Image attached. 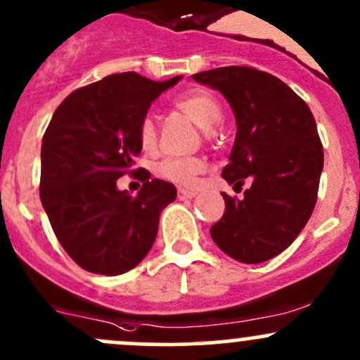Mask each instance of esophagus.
Listing matches in <instances>:
<instances>
[{"label": "esophagus", "mask_w": 360, "mask_h": 360, "mask_svg": "<svg viewBox=\"0 0 360 360\" xmlns=\"http://www.w3.org/2000/svg\"><path fill=\"white\" fill-rule=\"evenodd\" d=\"M192 197H195V192L185 191V188H179V199L180 200H188V199H192Z\"/></svg>", "instance_id": "34e87169"}]
</instances>
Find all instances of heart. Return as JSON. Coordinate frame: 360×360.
Masks as SVG:
<instances>
[{
    "instance_id": "1",
    "label": "heart",
    "mask_w": 360,
    "mask_h": 360,
    "mask_svg": "<svg viewBox=\"0 0 360 360\" xmlns=\"http://www.w3.org/2000/svg\"><path fill=\"white\" fill-rule=\"evenodd\" d=\"M175 108L187 118H191L199 129L211 130L221 118V106L211 92L204 89H194L175 99ZM139 142L144 150L156 149L158 127L153 117L142 118L139 125ZM204 163L197 158H166L156 166V173L161 179L173 181L181 187H191L197 175L202 173Z\"/></svg>"
}]
</instances>
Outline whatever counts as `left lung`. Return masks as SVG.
<instances>
[{
    "label": "left lung",
    "mask_w": 360,
    "mask_h": 360,
    "mask_svg": "<svg viewBox=\"0 0 360 360\" xmlns=\"http://www.w3.org/2000/svg\"><path fill=\"white\" fill-rule=\"evenodd\" d=\"M221 92L233 110L237 137L223 179L242 199L221 192L225 214L211 226L216 245L237 261L257 264L297 238L318 199L323 146L305 101L280 79L250 67H221L192 75Z\"/></svg>",
    "instance_id": "1"
}]
</instances>
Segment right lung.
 <instances>
[{
  "mask_svg": "<svg viewBox=\"0 0 360 360\" xmlns=\"http://www.w3.org/2000/svg\"><path fill=\"white\" fill-rule=\"evenodd\" d=\"M181 75L154 82L135 72L115 73L73 91L56 108L41 148V202L53 231L80 268L117 276L135 268L153 247L161 211L175 185L134 173L132 197L118 191L141 153L139 125L161 92Z\"/></svg>",
  "mask_w": 360,
  "mask_h": 360,
  "instance_id": "1",
  "label": "right lung"
}]
</instances>
